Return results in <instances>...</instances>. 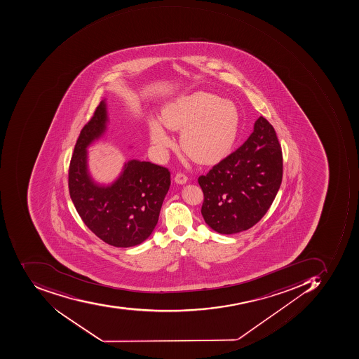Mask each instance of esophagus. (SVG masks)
Wrapping results in <instances>:
<instances>
[{
    "label": "esophagus",
    "instance_id": "34e87169",
    "mask_svg": "<svg viewBox=\"0 0 359 359\" xmlns=\"http://www.w3.org/2000/svg\"><path fill=\"white\" fill-rule=\"evenodd\" d=\"M175 181L179 184H184L188 181V177L187 175L183 174V172H178V174L175 176Z\"/></svg>",
    "mask_w": 359,
    "mask_h": 359
}]
</instances>
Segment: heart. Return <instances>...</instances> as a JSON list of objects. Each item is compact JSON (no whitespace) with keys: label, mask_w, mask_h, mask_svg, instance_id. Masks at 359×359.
Segmentation results:
<instances>
[{"label":"heart","mask_w":359,"mask_h":359,"mask_svg":"<svg viewBox=\"0 0 359 359\" xmlns=\"http://www.w3.org/2000/svg\"><path fill=\"white\" fill-rule=\"evenodd\" d=\"M170 130H181L183 151L199 163H210L230 150L238 132V113L230 101L198 92L171 102L163 113ZM151 138L161 151L172 146L170 137L157 122L151 123Z\"/></svg>","instance_id":"1"}]
</instances>
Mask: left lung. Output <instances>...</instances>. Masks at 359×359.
Wrapping results in <instances>:
<instances>
[{
    "label": "left lung",
    "mask_w": 359,
    "mask_h": 359,
    "mask_svg": "<svg viewBox=\"0 0 359 359\" xmlns=\"http://www.w3.org/2000/svg\"><path fill=\"white\" fill-rule=\"evenodd\" d=\"M283 180V152L274 127L259 117L236 151L198 177L205 222L220 234L257 224L270 209Z\"/></svg>",
    "instance_id": "8db88e82"
}]
</instances>
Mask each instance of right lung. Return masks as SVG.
Returning a JSON list of instances; mask_svg holds the SVG:
<instances>
[{
	"label": "right lung",
	"instance_id": "add662e5",
	"mask_svg": "<svg viewBox=\"0 0 359 359\" xmlns=\"http://www.w3.org/2000/svg\"><path fill=\"white\" fill-rule=\"evenodd\" d=\"M101 101L81 130L69 166V193L89 230L114 247L136 246L154 230L170 185V171L150 162L129 161L113 184H95L87 174L86 148L106 129Z\"/></svg>",
	"mask_w": 359,
	"mask_h": 359
}]
</instances>
